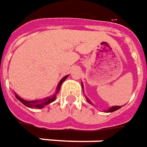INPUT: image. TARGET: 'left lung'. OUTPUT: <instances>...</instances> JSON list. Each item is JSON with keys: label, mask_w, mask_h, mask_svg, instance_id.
<instances>
[{"label": "left lung", "mask_w": 147, "mask_h": 147, "mask_svg": "<svg viewBox=\"0 0 147 147\" xmlns=\"http://www.w3.org/2000/svg\"><path fill=\"white\" fill-rule=\"evenodd\" d=\"M82 87H83V84H82ZM86 99H87V100H88V102L92 104L90 100L87 98V97H86ZM120 108H121V106H113V107L109 108V109H108L106 112H107V113H112V112H114V111H116V110H117V109H119Z\"/></svg>", "instance_id": "1"}]
</instances>
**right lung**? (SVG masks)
<instances>
[{
	"instance_id": "right-lung-1",
	"label": "right lung",
	"mask_w": 147,
	"mask_h": 147,
	"mask_svg": "<svg viewBox=\"0 0 147 147\" xmlns=\"http://www.w3.org/2000/svg\"><path fill=\"white\" fill-rule=\"evenodd\" d=\"M67 76H64V77L60 81H59V84H58V86H57L55 93L54 95H52L51 96L47 97V98L43 99V100H30V101H29V100H24V99L21 98V97L18 96V95L15 94V96H16V98L18 99V100H20V101L24 105H26V107L36 108V109H42V108L45 107L46 105H49L50 103L53 102V101L55 100L57 93L59 92V89H60V87H61V84H62V83L67 78Z\"/></svg>"
}]
</instances>
